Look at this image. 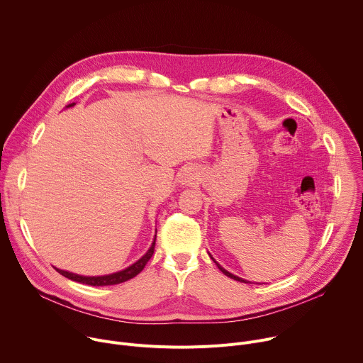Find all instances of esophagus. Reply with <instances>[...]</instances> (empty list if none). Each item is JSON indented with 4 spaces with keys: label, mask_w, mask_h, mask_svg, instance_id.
I'll return each mask as SVG.
<instances>
[{
    "label": "esophagus",
    "mask_w": 363,
    "mask_h": 363,
    "mask_svg": "<svg viewBox=\"0 0 363 363\" xmlns=\"http://www.w3.org/2000/svg\"><path fill=\"white\" fill-rule=\"evenodd\" d=\"M195 181H196V172L192 168H188L182 172V177H181L182 185H194Z\"/></svg>",
    "instance_id": "obj_1"
}]
</instances>
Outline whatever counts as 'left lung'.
Segmentation results:
<instances>
[{
    "label": "left lung",
    "mask_w": 363,
    "mask_h": 363,
    "mask_svg": "<svg viewBox=\"0 0 363 363\" xmlns=\"http://www.w3.org/2000/svg\"><path fill=\"white\" fill-rule=\"evenodd\" d=\"M211 258H213V257H211ZM213 260H214V258H213ZM214 263H216V264H217V267H218V269H220V270H221V272H223V273H224V274H225V276H228V277H230V279H234V280H237V281H241V283H248V281H247V280H244V279H241V277H238V276H234V274H233V273H230V272H227V270H225V269H224V267H221V266H220V264H218V263H217V262H216V260H214Z\"/></svg>",
    "instance_id": "8db88e82"
}]
</instances>
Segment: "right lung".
Here are the masks:
<instances>
[{"label": "right lung", "instance_id": "right-lung-1", "mask_svg": "<svg viewBox=\"0 0 363 363\" xmlns=\"http://www.w3.org/2000/svg\"><path fill=\"white\" fill-rule=\"evenodd\" d=\"M76 103H72V105L66 106V108H72L74 106ZM155 240H157V237L153 238L152 241V245L149 247V250L139 258V260L136 263H133L132 266L121 270V272H116V273H112V274H106V276H80V274H74V273H70V272H65V270H60V269H56L62 276L73 280V281H77V283H82V284H89V286H113V284H119V283H123V281H128L130 279H133L135 276H138L143 267L146 266V263L150 260V257L153 255V248H155Z\"/></svg>", "mask_w": 363, "mask_h": 363}]
</instances>
